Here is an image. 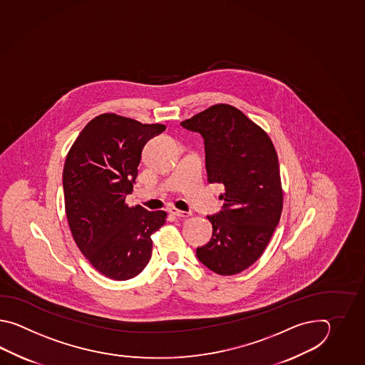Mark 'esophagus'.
Here are the masks:
<instances>
[{"instance_id":"1","label":"esophagus","mask_w":365,"mask_h":365,"mask_svg":"<svg viewBox=\"0 0 365 365\" xmlns=\"http://www.w3.org/2000/svg\"><path fill=\"white\" fill-rule=\"evenodd\" d=\"M170 212H171L172 215H175V217H187L190 215V212H187V211H182V210L176 209V207H171L170 209Z\"/></svg>"}]
</instances>
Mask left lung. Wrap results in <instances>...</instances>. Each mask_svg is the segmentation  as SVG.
<instances>
[{"mask_svg": "<svg viewBox=\"0 0 365 365\" xmlns=\"http://www.w3.org/2000/svg\"><path fill=\"white\" fill-rule=\"evenodd\" d=\"M181 125L205 140L209 182L223 184V211L207 217L212 237L197 257L219 275L248 269L279 223L283 189L269 134L230 104H215Z\"/></svg>", "mask_w": 365, "mask_h": 365, "instance_id": "left-lung-1", "label": "left lung"}]
</instances>
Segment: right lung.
<instances>
[{
	"label": "right lung",
	"mask_w": 365,
	"mask_h": 365,
	"mask_svg": "<svg viewBox=\"0 0 365 365\" xmlns=\"http://www.w3.org/2000/svg\"><path fill=\"white\" fill-rule=\"evenodd\" d=\"M164 129L103 113L86 125L66 155L62 185L70 231L82 255L109 279L137 277L151 258L153 233L165 223L163 210L125 202L143 146Z\"/></svg>",
	"instance_id": "right-lung-1"
}]
</instances>
